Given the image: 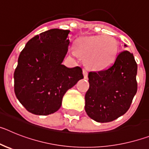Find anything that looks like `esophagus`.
I'll use <instances>...</instances> for the list:
<instances>
[{
	"label": "esophagus",
	"instance_id": "esophagus-1",
	"mask_svg": "<svg viewBox=\"0 0 149 149\" xmlns=\"http://www.w3.org/2000/svg\"><path fill=\"white\" fill-rule=\"evenodd\" d=\"M83 74H84V78L86 79L88 77V72L86 69H85V68H84L83 69Z\"/></svg>",
	"mask_w": 149,
	"mask_h": 149
}]
</instances>
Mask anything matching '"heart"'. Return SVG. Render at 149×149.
<instances>
[{
	"mask_svg": "<svg viewBox=\"0 0 149 149\" xmlns=\"http://www.w3.org/2000/svg\"><path fill=\"white\" fill-rule=\"evenodd\" d=\"M74 50L78 56L85 59L88 66L101 70L113 63L118 45L116 39L110 36H90L77 39Z\"/></svg>",
	"mask_w": 149,
	"mask_h": 149,
	"instance_id": "1",
	"label": "heart"
}]
</instances>
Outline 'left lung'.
Wrapping results in <instances>:
<instances>
[{
    "mask_svg": "<svg viewBox=\"0 0 149 149\" xmlns=\"http://www.w3.org/2000/svg\"><path fill=\"white\" fill-rule=\"evenodd\" d=\"M136 73L137 64L133 54L127 51L117 55L109 68L89 72L85 110L91 119L104 123L125 113L137 91Z\"/></svg>",
    "mask_w": 149,
    "mask_h": 149,
    "instance_id": "8db88e82",
    "label": "left lung"
}]
</instances>
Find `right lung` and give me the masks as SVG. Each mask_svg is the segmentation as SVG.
<instances>
[{"label": "right lung", "mask_w": 149, "mask_h": 149, "mask_svg": "<svg viewBox=\"0 0 149 149\" xmlns=\"http://www.w3.org/2000/svg\"><path fill=\"white\" fill-rule=\"evenodd\" d=\"M70 30L51 29L27 42L14 72V91L20 103L35 115L60 108L67 90L84 78L82 68L62 64L68 51Z\"/></svg>", "instance_id": "obj_1"}]
</instances>
